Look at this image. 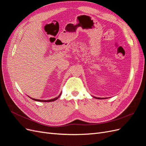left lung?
<instances>
[{
  "label": "left lung",
  "mask_w": 146,
  "mask_h": 146,
  "mask_svg": "<svg viewBox=\"0 0 146 146\" xmlns=\"http://www.w3.org/2000/svg\"><path fill=\"white\" fill-rule=\"evenodd\" d=\"M94 98H96V99H106V98H96V97H94L93 96Z\"/></svg>",
  "instance_id": "1"
}]
</instances>
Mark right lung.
<instances>
[{"mask_svg":"<svg viewBox=\"0 0 146 146\" xmlns=\"http://www.w3.org/2000/svg\"><path fill=\"white\" fill-rule=\"evenodd\" d=\"M61 94V93L59 94V96H58L56 97V98H54V99H50V100H40V99H33V98H30V97H29V96H28V97H29V98H30V99H32V100H35V101H38V102H53V101H55V100H56L60 98V97Z\"/></svg>","mask_w":146,"mask_h":146,"instance_id":"obj_1","label":"right lung"}]
</instances>
